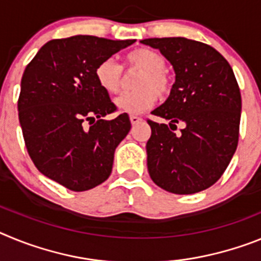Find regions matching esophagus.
Wrapping results in <instances>:
<instances>
[{
    "label": "esophagus",
    "mask_w": 261,
    "mask_h": 261,
    "mask_svg": "<svg viewBox=\"0 0 261 261\" xmlns=\"http://www.w3.org/2000/svg\"><path fill=\"white\" fill-rule=\"evenodd\" d=\"M129 119H130V123H132L133 125H136V124L141 123L142 121V117L137 116V115H130V117H129Z\"/></svg>",
    "instance_id": "34e87169"
}]
</instances>
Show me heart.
Masks as SVG:
<instances>
[{
	"label": "heart",
	"mask_w": 261,
	"mask_h": 261,
	"mask_svg": "<svg viewBox=\"0 0 261 261\" xmlns=\"http://www.w3.org/2000/svg\"><path fill=\"white\" fill-rule=\"evenodd\" d=\"M126 69L140 70L136 78L137 90L125 93L116 99V107L121 112L137 115L153 107L158 96L165 98L172 89V78L166 70V59L150 48H137L130 50L124 59ZM95 77L99 86L108 94H116L123 84V69L112 59H106L98 64Z\"/></svg>",
	"instance_id": "b5f03b06"
}]
</instances>
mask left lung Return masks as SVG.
I'll return each instance as SVG.
<instances>
[{
	"instance_id": "8db88e82",
	"label": "left lung",
	"mask_w": 261,
	"mask_h": 261,
	"mask_svg": "<svg viewBox=\"0 0 261 261\" xmlns=\"http://www.w3.org/2000/svg\"><path fill=\"white\" fill-rule=\"evenodd\" d=\"M141 43L161 50L176 73L168 99L151 112L171 120L170 126L147 119L149 175L176 195L206 190L222 176L238 146L242 96L234 71L218 50L201 41L153 38ZM179 122L185 128L174 134Z\"/></svg>"
}]
</instances>
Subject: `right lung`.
I'll use <instances>...</instances> for the list:
<instances>
[{
	"instance_id": "add662e5",
	"label": "right lung",
	"mask_w": 261,
	"mask_h": 261,
	"mask_svg": "<svg viewBox=\"0 0 261 261\" xmlns=\"http://www.w3.org/2000/svg\"><path fill=\"white\" fill-rule=\"evenodd\" d=\"M136 40L91 35L53 39L29 62L20 81L18 116L27 153L47 177L74 192L108 179L117 145L130 130L99 86L95 69Z\"/></svg>"
}]
</instances>
